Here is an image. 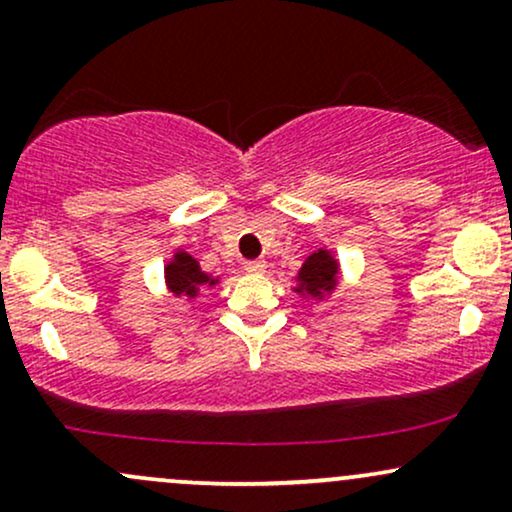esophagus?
Instances as JSON below:
<instances>
[{
	"instance_id": "34e87169",
	"label": "esophagus",
	"mask_w": 512,
	"mask_h": 512,
	"mask_svg": "<svg viewBox=\"0 0 512 512\" xmlns=\"http://www.w3.org/2000/svg\"><path fill=\"white\" fill-rule=\"evenodd\" d=\"M245 272L248 274H264L267 272V262L264 260H252V262H245Z\"/></svg>"
}]
</instances>
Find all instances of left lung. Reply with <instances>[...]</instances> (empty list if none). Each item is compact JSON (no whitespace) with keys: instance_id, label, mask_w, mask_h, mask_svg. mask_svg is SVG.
I'll return each instance as SVG.
<instances>
[{"instance_id":"obj_1","label":"left lung","mask_w":512,"mask_h":512,"mask_svg":"<svg viewBox=\"0 0 512 512\" xmlns=\"http://www.w3.org/2000/svg\"><path fill=\"white\" fill-rule=\"evenodd\" d=\"M342 262L330 248H317L305 257L298 274L293 276L291 291L313 303H325L339 289L342 279Z\"/></svg>"}]
</instances>
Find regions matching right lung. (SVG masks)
<instances>
[{"label": "right lung", "instance_id": "right-lung-1", "mask_svg": "<svg viewBox=\"0 0 512 512\" xmlns=\"http://www.w3.org/2000/svg\"><path fill=\"white\" fill-rule=\"evenodd\" d=\"M163 284H166V289L173 293L175 298L195 301L204 286H219L221 276L204 272V269L199 267L197 257H192L187 250L178 248L168 257V262L163 264Z\"/></svg>", "mask_w": 512, "mask_h": 512}]
</instances>
